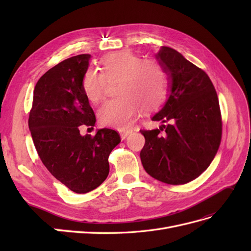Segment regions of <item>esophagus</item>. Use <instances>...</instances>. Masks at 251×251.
I'll return each mask as SVG.
<instances>
[{"label":"esophagus","mask_w":251,"mask_h":251,"mask_svg":"<svg viewBox=\"0 0 251 251\" xmlns=\"http://www.w3.org/2000/svg\"><path fill=\"white\" fill-rule=\"evenodd\" d=\"M132 133V130H124V131H120V137L121 139H126L128 135Z\"/></svg>","instance_id":"obj_1"}]
</instances>
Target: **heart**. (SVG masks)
<instances>
[{
  "mask_svg": "<svg viewBox=\"0 0 251 251\" xmlns=\"http://www.w3.org/2000/svg\"><path fill=\"white\" fill-rule=\"evenodd\" d=\"M101 70L88 68L82 75L81 88L90 101L102 100L108 79L116 81L117 97L105 101L98 111L104 126H130L143 108L151 111L160 105L166 94V76L155 60L142 59L128 50L112 52L100 60Z\"/></svg>",
  "mask_w": 251,
  "mask_h": 251,
  "instance_id": "1",
  "label": "heart"
}]
</instances>
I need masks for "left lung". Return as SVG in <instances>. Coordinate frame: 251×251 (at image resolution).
<instances>
[{"instance_id":"1","label":"left lung","mask_w":251,"mask_h":251,"mask_svg":"<svg viewBox=\"0 0 251 251\" xmlns=\"http://www.w3.org/2000/svg\"><path fill=\"white\" fill-rule=\"evenodd\" d=\"M169 80L170 93L151 119L159 128L141 130L144 170L168 184H185L198 178L217 154L222 136L221 112L214 85L200 68L170 47L156 54Z\"/></svg>"}]
</instances>
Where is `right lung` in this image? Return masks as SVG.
Returning a JSON list of instances; mask_svg holds the SVG:
<instances>
[{
  "label": "right lung",
  "instance_id": "add662e5",
  "mask_svg": "<svg viewBox=\"0 0 251 251\" xmlns=\"http://www.w3.org/2000/svg\"><path fill=\"white\" fill-rule=\"evenodd\" d=\"M90 54L67 58L45 73L33 91L28 126L42 162L72 192L86 194L107 179L109 156L120 142L118 133L100 128L80 135L96 118L81 88Z\"/></svg>",
  "mask_w": 251,
  "mask_h": 251
}]
</instances>
